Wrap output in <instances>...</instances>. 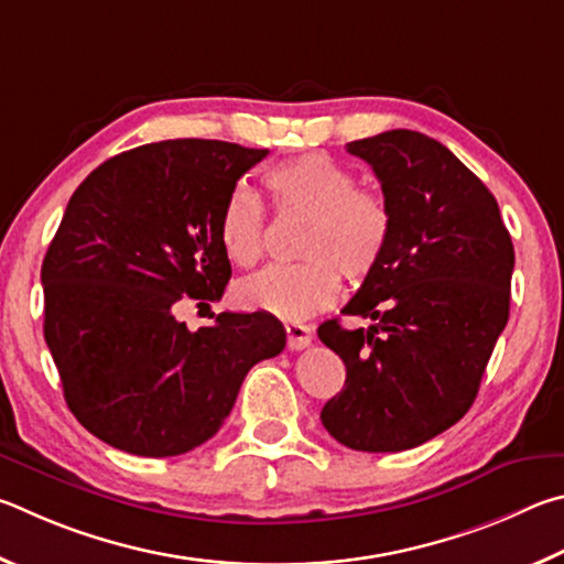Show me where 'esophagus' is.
<instances>
[{"instance_id":"obj_1","label":"esophagus","mask_w":564,"mask_h":564,"mask_svg":"<svg viewBox=\"0 0 564 564\" xmlns=\"http://www.w3.org/2000/svg\"><path fill=\"white\" fill-rule=\"evenodd\" d=\"M288 344H290V349H294V351H300V349H307L310 344H312V337H314V329L310 327V324H297V322H292V324H288Z\"/></svg>"}]
</instances>
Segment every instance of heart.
<instances>
[{
	"instance_id": "obj_1",
	"label": "heart",
	"mask_w": 564,
	"mask_h": 564,
	"mask_svg": "<svg viewBox=\"0 0 564 564\" xmlns=\"http://www.w3.org/2000/svg\"><path fill=\"white\" fill-rule=\"evenodd\" d=\"M274 210L307 215L300 264H276L235 288L242 310L300 322L339 300L341 275L361 282L377 270L391 240V207L379 191L357 185L351 167L327 153H302L262 175ZM220 245L235 264L250 267L262 254L264 210L260 197L237 187L223 205Z\"/></svg>"
}]
</instances>
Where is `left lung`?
Segmentation results:
<instances>
[{
	"mask_svg": "<svg viewBox=\"0 0 564 564\" xmlns=\"http://www.w3.org/2000/svg\"><path fill=\"white\" fill-rule=\"evenodd\" d=\"M377 173L391 240L344 314L369 329L324 322L347 381L322 409L329 436L354 451L416 448L458 423L510 314L516 267L496 197L446 145L419 131L347 143Z\"/></svg>",
	"mask_w": 564,
	"mask_h": 564,
	"instance_id": "8db88e82",
	"label": "left lung"
}]
</instances>
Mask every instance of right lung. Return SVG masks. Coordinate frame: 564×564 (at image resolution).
I'll use <instances>...</instances> for the list:
<instances>
[{
    "label": "right lung",
    "mask_w": 564,
    "mask_h": 564,
    "mask_svg": "<svg viewBox=\"0 0 564 564\" xmlns=\"http://www.w3.org/2000/svg\"><path fill=\"white\" fill-rule=\"evenodd\" d=\"M267 151L203 138L138 145L76 187L42 264L44 339L64 399L108 446L181 456L213 438L257 361L284 349L272 314L175 317L223 297V205Z\"/></svg>",
    "instance_id": "1"
}]
</instances>
